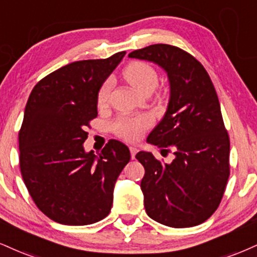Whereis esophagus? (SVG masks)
I'll list each match as a JSON object with an SVG mask.
<instances>
[{"mask_svg": "<svg viewBox=\"0 0 257 257\" xmlns=\"http://www.w3.org/2000/svg\"><path fill=\"white\" fill-rule=\"evenodd\" d=\"M129 150H131V154H132V159L135 158V156H137V153L139 152V150L135 146H131L129 147Z\"/></svg>", "mask_w": 257, "mask_h": 257, "instance_id": "34e87169", "label": "esophagus"}]
</instances>
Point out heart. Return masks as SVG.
Here are the masks:
<instances>
[{"mask_svg": "<svg viewBox=\"0 0 257 257\" xmlns=\"http://www.w3.org/2000/svg\"><path fill=\"white\" fill-rule=\"evenodd\" d=\"M123 75L137 91L141 93H152L159 81L156 68L144 61H133L123 70ZM113 81L109 78L101 83L98 89L97 103L99 106H104L110 97ZM152 125V118L147 115L120 116L113 123V131L118 137L128 141H137L144 133Z\"/></svg>", "mask_w": 257, "mask_h": 257, "instance_id": "obj_1", "label": "heart"}]
</instances>
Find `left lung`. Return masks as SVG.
<instances>
[{"instance_id":"1","label":"left lung","mask_w":257,"mask_h":257,"mask_svg":"<svg viewBox=\"0 0 257 257\" xmlns=\"http://www.w3.org/2000/svg\"><path fill=\"white\" fill-rule=\"evenodd\" d=\"M129 57L164 68L171 91L168 111L147 141L175 159L166 164L144 151L135 157L145 168L148 217L170 227L202 224L220 205L230 176V138L212 80L193 55L174 45H150Z\"/></svg>"}]
</instances>
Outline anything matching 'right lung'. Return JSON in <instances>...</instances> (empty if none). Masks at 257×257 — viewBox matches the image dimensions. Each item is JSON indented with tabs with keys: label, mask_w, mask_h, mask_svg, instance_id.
Returning a JSON list of instances; mask_svg holds the SVG:
<instances>
[{
	"label": "right lung",
	"mask_w": 257,
	"mask_h": 257,
	"mask_svg": "<svg viewBox=\"0 0 257 257\" xmlns=\"http://www.w3.org/2000/svg\"><path fill=\"white\" fill-rule=\"evenodd\" d=\"M125 51L55 70L31 92L19 131L20 171L36 206L63 225H89L111 211L113 187L131 160L129 148L109 140L86 153L89 122L98 116V89Z\"/></svg>",
	"instance_id": "obj_1"
}]
</instances>
